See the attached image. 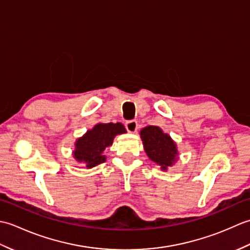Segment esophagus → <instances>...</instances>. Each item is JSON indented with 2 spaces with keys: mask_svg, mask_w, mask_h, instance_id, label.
I'll use <instances>...</instances> for the list:
<instances>
[{
  "mask_svg": "<svg viewBox=\"0 0 250 250\" xmlns=\"http://www.w3.org/2000/svg\"><path fill=\"white\" fill-rule=\"evenodd\" d=\"M125 129L128 130L131 133H134V132L137 130V121L136 120H129L125 122Z\"/></svg>",
  "mask_w": 250,
  "mask_h": 250,
  "instance_id": "esophagus-1",
  "label": "esophagus"
}]
</instances>
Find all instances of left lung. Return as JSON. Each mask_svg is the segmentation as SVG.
Instances as JSON below:
<instances>
[{
    "mask_svg": "<svg viewBox=\"0 0 250 250\" xmlns=\"http://www.w3.org/2000/svg\"><path fill=\"white\" fill-rule=\"evenodd\" d=\"M141 137L147 156L151 161L161 166L162 169H167L176 161V145L160 128L155 125L146 126L141 131Z\"/></svg>",
    "mask_w": 250,
    "mask_h": 250,
    "instance_id": "left-lung-1",
    "label": "left lung"
}]
</instances>
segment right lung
Returning a JSON list of instances; mask_svg holds the SVG:
<instances>
[{"mask_svg": "<svg viewBox=\"0 0 250 250\" xmlns=\"http://www.w3.org/2000/svg\"><path fill=\"white\" fill-rule=\"evenodd\" d=\"M124 125L121 124H98L92 130H89L76 142L74 158L83 162L88 168H91L105 161L102 153L106 147L113 144L117 134L125 133Z\"/></svg>", "mask_w": 250, "mask_h": 250, "instance_id": "right-lung-1", "label": "right lung"}]
</instances>
